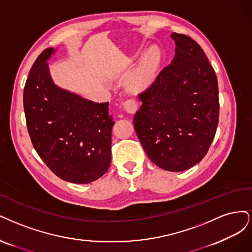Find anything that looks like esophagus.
<instances>
[{
	"mask_svg": "<svg viewBox=\"0 0 252 252\" xmlns=\"http://www.w3.org/2000/svg\"><path fill=\"white\" fill-rule=\"evenodd\" d=\"M124 108H125L126 112L128 113V114H134V113L138 109V104H137V102L134 99H127L124 103Z\"/></svg>",
	"mask_w": 252,
	"mask_h": 252,
	"instance_id": "obj_1",
	"label": "esophagus"
}]
</instances>
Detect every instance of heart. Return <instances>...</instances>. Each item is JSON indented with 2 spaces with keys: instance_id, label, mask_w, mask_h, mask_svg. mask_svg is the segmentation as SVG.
<instances>
[{
  "instance_id": "obj_1",
  "label": "heart",
  "mask_w": 252,
  "mask_h": 252,
  "mask_svg": "<svg viewBox=\"0 0 252 252\" xmlns=\"http://www.w3.org/2000/svg\"><path fill=\"white\" fill-rule=\"evenodd\" d=\"M161 56V51L158 47H151L143 54L140 61L133 67L129 73L128 71L129 70V67L132 66L133 60L127 58L123 62L121 74H128L126 80L127 91L133 94H140L148 90L156 79Z\"/></svg>"
}]
</instances>
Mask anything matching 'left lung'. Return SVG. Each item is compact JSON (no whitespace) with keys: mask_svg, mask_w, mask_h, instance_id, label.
Here are the masks:
<instances>
[{"mask_svg":"<svg viewBox=\"0 0 252 252\" xmlns=\"http://www.w3.org/2000/svg\"><path fill=\"white\" fill-rule=\"evenodd\" d=\"M175 58L153 85L134 127L153 163L169 172L189 169L204 158L219 123L216 72L204 51L188 35L172 33Z\"/></svg>","mask_w":252,"mask_h":252,"instance_id":"1","label":"left lung"}]
</instances>
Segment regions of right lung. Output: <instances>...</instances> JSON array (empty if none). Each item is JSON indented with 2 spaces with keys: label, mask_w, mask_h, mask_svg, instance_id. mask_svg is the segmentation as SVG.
Wrapping results in <instances>:
<instances>
[{
  "label": "right lung",
  "mask_w": 252,
  "mask_h": 252,
  "mask_svg": "<svg viewBox=\"0 0 252 252\" xmlns=\"http://www.w3.org/2000/svg\"><path fill=\"white\" fill-rule=\"evenodd\" d=\"M56 50L47 48L32 66L24 88L28 133L46 165L61 179L91 183L111 164L113 117L109 102H94L56 86L47 61Z\"/></svg>",
  "instance_id": "1"
}]
</instances>
